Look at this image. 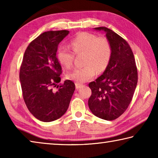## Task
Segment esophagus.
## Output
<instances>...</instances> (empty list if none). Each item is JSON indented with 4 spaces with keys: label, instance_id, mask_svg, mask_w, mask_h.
Here are the masks:
<instances>
[{
    "label": "esophagus",
    "instance_id": "1",
    "mask_svg": "<svg viewBox=\"0 0 158 158\" xmlns=\"http://www.w3.org/2000/svg\"><path fill=\"white\" fill-rule=\"evenodd\" d=\"M75 85H76V89H80V88L83 86V84H79V83H76Z\"/></svg>",
    "mask_w": 158,
    "mask_h": 158
}]
</instances>
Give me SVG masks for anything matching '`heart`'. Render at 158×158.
Here are the masks:
<instances>
[{
  "mask_svg": "<svg viewBox=\"0 0 158 158\" xmlns=\"http://www.w3.org/2000/svg\"><path fill=\"white\" fill-rule=\"evenodd\" d=\"M70 47L75 54L84 53L85 66L74 69L67 74L68 79L77 83H84L92 79L97 71L101 73L105 70L110 62L112 48L106 37L82 32L70 41ZM73 53L67 47L60 46L56 53L58 60L65 68H71L74 59Z\"/></svg>",
  "mask_w": 158,
  "mask_h": 158,
  "instance_id": "b5f03b06",
  "label": "heart"
}]
</instances>
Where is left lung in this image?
Segmentation results:
<instances>
[{"mask_svg":"<svg viewBox=\"0 0 158 158\" xmlns=\"http://www.w3.org/2000/svg\"><path fill=\"white\" fill-rule=\"evenodd\" d=\"M95 29L105 32L112 53L103 74L89 83L92 93L88 102L95 116L113 121L126 111L132 101L137 84V68L132 51L125 39L106 27Z\"/></svg>","mask_w":158,"mask_h":158,"instance_id":"1","label":"left lung"}]
</instances>
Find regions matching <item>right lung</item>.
I'll list each match as a JSON object with an SVG mask.
<instances>
[{"label": "right lung", "instance_id": "obj_1", "mask_svg": "<svg viewBox=\"0 0 158 158\" xmlns=\"http://www.w3.org/2000/svg\"><path fill=\"white\" fill-rule=\"evenodd\" d=\"M68 31H50L32 41L25 51L20 67L22 95L29 111L43 122L57 120L68 109L75 85L71 80L60 81L62 68L56 52ZM56 87L57 91L53 90Z\"/></svg>", "mask_w": 158, "mask_h": 158}]
</instances>
